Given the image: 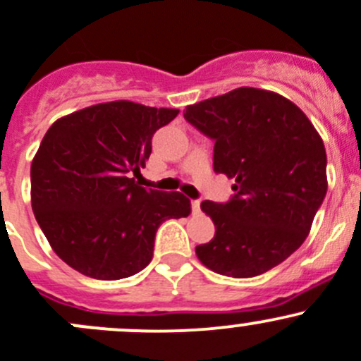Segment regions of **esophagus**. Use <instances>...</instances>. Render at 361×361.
Segmentation results:
<instances>
[{"mask_svg":"<svg viewBox=\"0 0 361 361\" xmlns=\"http://www.w3.org/2000/svg\"><path fill=\"white\" fill-rule=\"evenodd\" d=\"M191 207H192V214H195V216H198V214L202 212V209H200V202H198V200H192Z\"/></svg>","mask_w":361,"mask_h":361,"instance_id":"esophagus-1","label":"esophagus"}]
</instances>
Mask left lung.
I'll list each match as a JSON object with an SVG mask.
<instances>
[{"label": "left lung", "instance_id": "obj_1", "mask_svg": "<svg viewBox=\"0 0 361 361\" xmlns=\"http://www.w3.org/2000/svg\"><path fill=\"white\" fill-rule=\"evenodd\" d=\"M212 138L214 172L235 179L226 203L205 200L216 235L196 256L221 276L255 277L303 244L326 195V151L305 114L284 96L238 87L185 106Z\"/></svg>", "mask_w": 361, "mask_h": 361}]
</instances>
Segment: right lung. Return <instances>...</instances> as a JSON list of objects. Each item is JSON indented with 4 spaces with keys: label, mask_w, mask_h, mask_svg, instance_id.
Instances as JSON below:
<instances>
[{
    "label": "right lung",
    "mask_w": 361,
    "mask_h": 361,
    "mask_svg": "<svg viewBox=\"0 0 361 361\" xmlns=\"http://www.w3.org/2000/svg\"><path fill=\"white\" fill-rule=\"evenodd\" d=\"M179 114L109 102L56 121L31 163V205L49 244L84 276L117 281L151 263L166 219L188 217L182 192L142 188L152 135Z\"/></svg>",
    "instance_id": "obj_1"
}]
</instances>
